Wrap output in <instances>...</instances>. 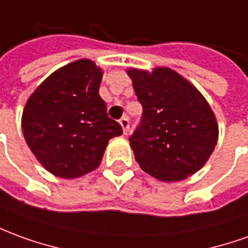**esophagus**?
Segmentation results:
<instances>
[{
    "label": "esophagus",
    "instance_id": "obj_1",
    "mask_svg": "<svg viewBox=\"0 0 248 248\" xmlns=\"http://www.w3.org/2000/svg\"><path fill=\"white\" fill-rule=\"evenodd\" d=\"M119 124H121V126H122V129H124V134H127V131H129V127H130L129 118H127V117H124V118H121Z\"/></svg>",
    "mask_w": 248,
    "mask_h": 248
}]
</instances>
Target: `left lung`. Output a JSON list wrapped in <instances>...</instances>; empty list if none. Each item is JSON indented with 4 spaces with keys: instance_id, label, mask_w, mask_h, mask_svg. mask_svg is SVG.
Listing matches in <instances>:
<instances>
[{
    "instance_id": "1",
    "label": "left lung",
    "mask_w": 248,
    "mask_h": 248,
    "mask_svg": "<svg viewBox=\"0 0 248 248\" xmlns=\"http://www.w3.org/2000/svg\"><path fill=\"white\" fill-rule=\"evenodd\" d=\"M141 124L130 137L137 162L150 176L172 183L200 170L214 152L219 127L208 102L176 71L127 70Z\"/></svg>"
}]
</instances>
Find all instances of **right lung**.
Listing matches in <instances>:
<instances>
[{
	"mask_svg": "<svg viewBox=\"0 0 248 248\" xmlns=\"http://www.w3.org/2000/svg\"><path fill=\"white\" fill-rule=\"evenodd\" d=\"M103 71L80 59L46 78L22 111V133L41 165L63 178L80 177L99 166L108 141L122 134L107 115L99 86Z\"/></svg>",
	"mask_w": 248,
	"mask_h": 248,
	"instance_id": "1",
	"label": "right lung"
}]
</instances>
